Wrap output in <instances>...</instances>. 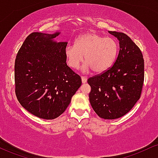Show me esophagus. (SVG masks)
I'll return each instance as SVG.
<instances>
[{"instance_id": "1", "label": "esophagus", "mask_w": 158, "mask_h": 158, "mask_svg": "<svg viewBox=\"0 0 158 158\" xmlns=\"http://www.w3.org/2000/svg\"><path fill=\"white\" fill-rule=\"evenodd\" d=\"M81 81H82V83H86V81H87V77H81Z\"/></svg>"}]
</instances>
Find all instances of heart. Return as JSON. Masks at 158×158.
Here are the masks:
<instances>
[{
    "mask_svg": "<svg viewBox=\"0 0 158 158\" xmlns=\"http://www.w3.org/2000/svg\"><path fill=\"white\" fill-rule=\"evenodd\" d=\"M118 50V44L115 39L87 32L76 39L74 46H66L65 56L67 64L72 69L78 68L84 56L86 63L83 69L92 68L94 72H102L112 66Z\"/></svg>",
    "mask_w": 158,
    "mask_h": 158,
    "instance_id": "1",
    "label": "heart"
}]
</instances>
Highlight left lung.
Returning <instances> with one entry per match:
<instances>
[{
	"label": "left lung",
	"instance_id": "obj_1",
	"mask_svg": "<svg viewBox=\"0 0 158 158\" xmlns=\"http://www.w3.org/2000/svg\"><path fill=\"white\" fill-rule=\"evenodd\" d=\"M119 40L120 51L111 68L88 79L89 97L100 118L117 119L125 115L140 97L144 81V60L140 49L128 35L109 31Z\"/></svg>",
	"mask_w": 158,
	"mask_h": 158
}]
</instances>
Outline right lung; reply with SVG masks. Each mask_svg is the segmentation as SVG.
I'll return each mask as SVG.
<instances>
[{
  "mask_svg": "<svg viewBox=\"0 0 158 158\" xmlns=\"http://www.w3.org/2000/svg\"><path fill=\"white\" fill-rule=\"evenodd\" d=\"M60 34L31 33L15 63L18 101L33 115L45 120L62 114L82 83L81 77L66 64L67 42L54 40Z\"/></svg>",
  "mask_w": 158,
  "mask_h": 158,
  "instance_id": "1",
  "label": "right lung"
}]
</instances>
